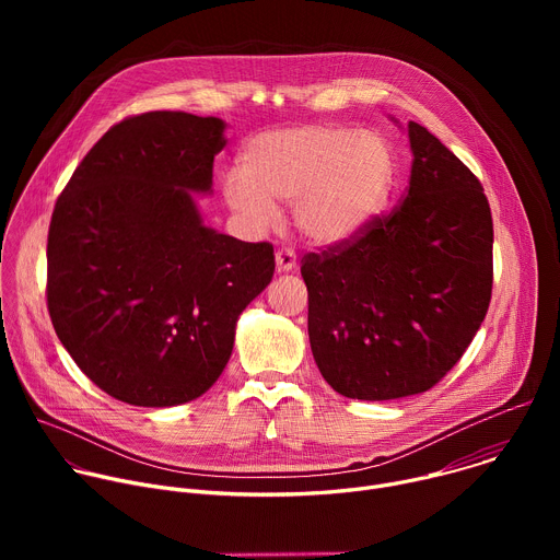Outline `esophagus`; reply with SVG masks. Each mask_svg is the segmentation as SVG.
<instances>
[{"label":"esophagus","mask_w":560,"mask_h":560,"mask_svg":"<svg viewBox=\"0 0 560 560\" xmlns=\"http://www.w3.org/2000/svg\"><path fill=\"white\" fill-rule=\"evenodd\" d=\"M275 261H277L279 272H292L296 266V255L290 248H281L275 253Z\"/></svg>","instance_id":"esophagus-1"}]
</instances>
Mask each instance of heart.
<instances>
[{
	"label": "heart",
	"instance_id": "obj_1",
	"mask_svg": "<svg viewBox=\"0 0 560 560\" xmlns=\"http://www.w3.org/2000/svg\"><path fill=\"white\" fill-rule=\"evenodd\" d=\"M244 168L221 177L225 203L255 230L294 203V223L322 246L346 244L381 214L394 186V152L372 130L305 124L261 132L244 148Z\"/></svg>",
	"mask_w": 560,
	"mask_h": 560
}]
</instances>
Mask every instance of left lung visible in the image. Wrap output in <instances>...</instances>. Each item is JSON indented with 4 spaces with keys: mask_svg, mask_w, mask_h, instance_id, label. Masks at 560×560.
<instances>
[{
    "mask_svg": "<svg viewBox=\"0 0 560 560\" xmlns=\"http://www.w3.org/2000/svg\"><path fill=\"white\" fill-rule=\"evenodd\" d=\"M408 137L406 201L350 242L301 261L318 372L361 401L436 385L492 299L494 230L483 186L428 128L410 121Z\"/></svg>",
    "mask_w": 560,
    "mask_h": 560,
    "instance_id": "1",
    "label": "left lung"
}]
</instances>
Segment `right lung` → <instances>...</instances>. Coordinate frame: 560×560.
I'll list each match as a JSON object with an SVG mask.
<instances>
[{"instance_id":"1","label":"right lung","mask_w":560,"mask_h":560,"mask_svg":"<svg viewBox=\"0 0 560 560\" xmlns=\"http://www.w3.org/2000/svg\"><path fill=\"white\" fill-rule=\"evenodd\" d=\"M219 117L154 110L115 124L59 195L48 312L97 387L139 408L192 401L221 376L236 318L275 275L268 242L208 228Z\"/></svg>"}]
</instances>
